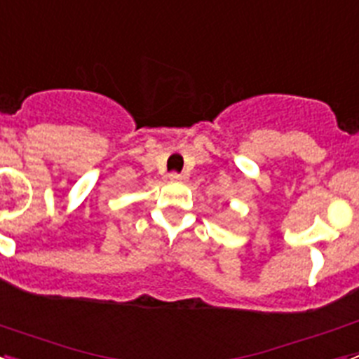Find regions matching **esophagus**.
<instances>
[{
	"instance_id": "1",
	"label": "esophagus",
	"mask_w": 359,
	"mask_h": 359,
	"mask_svg": "<svg viewBox=\"0 0 359 359\" xmlns=\"http://www.w3.org/2000/svg\"><path fill=\"white\" fill-rule=\"evenodd\" d=\"M169 177H170V182H187V180H189V174H185V172H182V174L172 172Z\"/></svg>"
}]
</instances>
